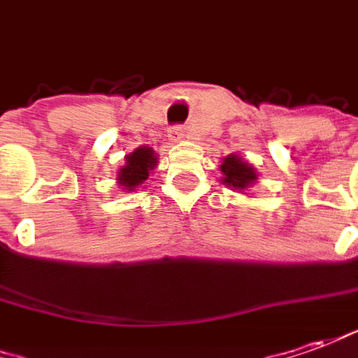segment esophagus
<instances>
[{
    "label": "esophagus",
    "mask_w": 358,
    "mask_h": 358,
    "mask_svg": "<svg viewBox=\"0 0 358 358\" xmlns=\"http://www.w3.org/2000/svg\"><path fill=\"white\" fill-rule=\"evenodd\" d=\"M184 137H186L184 129L178 127V125H176V127H170L169 138H170V141H172V143H180V141H182V138H184Z\"/></svg>",
    "instance_id": "1"
}]
</instances>
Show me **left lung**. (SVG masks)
<instances>
[{
	"label": "left lung",
	"instance_id": "8db88e82",
	"mask_svg": "<svg viewBox=\"0 0 358 358\" xmlns=\"http://www.w3.org/2000/svg\"><path fill=\"white\" fill-rule=\"evenodd\" d=\"M221 184H225L229 189H237L241 194L249 192L257 180H259V172L257 169L249 164L247 160H243L237 155H227L221 160Z\"/></svg>",
	"mask_w": 358,
	"mask_h": 358
}]
</instances>
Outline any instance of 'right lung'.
Here are the masks:
<instances>
[{
	"label": "right lung",
	"mask_w": 358,
	"mask_h": 358,
	"mask_svg": "<svg viewBox=\"0 0 358 358\" xmlns=\"http://www.w3.org/2000/svg\"><path fill=\"white\" fill-rule=\"evenodd\" d=\"M159 164V157L150 147H138L125 155V164L117 170V184L123 192H135L143 186Z\"/></svg>",
	"instance_id": "add662e5"
}]
</instances>
